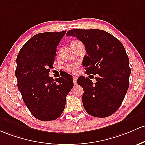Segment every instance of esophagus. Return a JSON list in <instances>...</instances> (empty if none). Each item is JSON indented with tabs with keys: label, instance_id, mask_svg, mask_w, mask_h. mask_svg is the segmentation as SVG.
Instances as JSON below:
<instances>
[{
	"label": "esophagus",
	"instance_id": "obj_1",
	"mask_svg": "<svg viewBox=\"0 0 145 145\" xmlns=\"http://www.w3.org/2000/svg\"><path fill=\"white\" fill-rule=\"evenodd\" d=\"M73 82H74V85H76V84H77V77L73 76Z\"/></svg>",
	"mask_w": 145,
	"mask_h": 145
}]
</instances>
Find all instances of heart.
Listing matches in <instances>:
<instances>
[{"instance_id":"b5f03b06","label":"heart","mask_w":145,"mask_h":145,"mask_svg":"<svg viewBox=\"0 0 145 145\" xmlns=\"http://www.w3.org/2000/svg\"><path fill=\"white\" fill-rule=\"evenodd\" d=\"M82 44V42H80V41L78 40H73L71 41V47L72 49H74L76 48V47H78V45H80V44ZM65 69L67 70V71H70V72H72V73H75L77 71V65H73V66H70V65H68V66H67L66 67H65Z\"/></svg>"}]
</instances>
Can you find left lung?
<instances>
[{"label":"left lung","mask_w":145,"mask_h":145,"mask_svg":"<svg viewBox=\"0 0 145 145\" xmlns=\"http://www.w3.org/2000/svg\"><path fill=\"white\" fill-rule=\"evenodd\" d=\"M67 35L77 38L84 44L87 56L83 63L88 75H96V83L84 76L78 78L82 86L84 108L91 116L105 118L121 105L128 90L131 69L125 47L119 40L97 29H74Z\"/></svg>","instance_id":"1"}]
</instances>
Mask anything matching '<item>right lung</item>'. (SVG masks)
Segmentation results:
<instances>
[{
	"label": "right lung",
	"instance_id": "obj_1",
	"mask_svg": "<svg viewBox=\"0 0 145 145\" xmlns=\"http://www.w3.org/2000/svg\"><path fill=\"white\" fill-rule=\"evenodd\" d=\"M66 31L36 34L23 46L16 58L15 75L25 105L42 121L56 120L63 114L66 97L74 87L72 76H49L56 48Z\"/></svg>",
	"mask_w": 145,
	"mask_h": 145
}]
</instances>
